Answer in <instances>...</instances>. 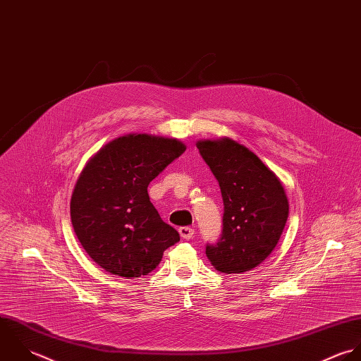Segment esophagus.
<instances>
[{"label": "esophagus", "mask_w": 361, "mask_h": 361, "mask_svg": "<svg viewBox=\"0 0 361 361\" xmlns=\"http://www.w3.org/2000/svg\"><path fill=\"white\" fill-rule=\"evenodd\" d=\"M179 234L183 240H192L195 235V230L190 227H180L179 228Z\"/></svg>", "instance_id": "obj_1"}]
</instances>
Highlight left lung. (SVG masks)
<instances>
[{"instance_id":"left-lung-1","label":"left lung","mask_w":361,"mask_h":361,"mask_svg":"<svg viewBox=\"0 0 361 361\" xmlns=\"http://www.w3.org/2000/svg\"><path fill=\"white\" fill-rule=\"evenodd\" d=\"M196 145L219 180L224 202L221 238L206 246V255L219 271L252 270L283 234L288 217L286 190L276 173L240 142L221 137Z\"/></svg>"}]
</instances>
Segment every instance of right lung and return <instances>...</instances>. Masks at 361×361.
<instances>
[{
	"mask_svg": "<svg viewBox=\"0 0 361 361\" xmlns=\"http://www.w3.org/2000/svg\"><path fill=\"white\" fill-rule=\"evenodd\" d=\"M185 149L176 138L126 134L85 164L71 196V223L85 252L108 273L144 276L179 240L149 202L147 188Z\"/></svg>",
	"mask_w": 361,
	"mask_h": 361,
	"instance_id": "1",
	"label": "right lung"
}]
</instances>
